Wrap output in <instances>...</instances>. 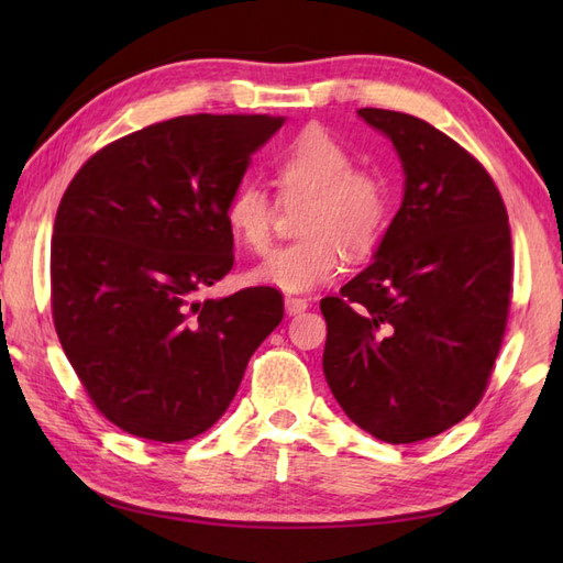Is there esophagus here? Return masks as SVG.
<instances>
[{
  "mask_svg": "<svg viewBox=\"0 0 563 563\" xmlns=\"http://www.w3.org/2000/svg\"><path fill=\"white\" fill-rule=\"evenodd\" d=\"M307 307H309V302L305 300V297H292V295L285 297V312H288L290 317L302 314Z\"/></svg>",
  "mask_w": 563,
  "mask_h": 563,
  "instance_id": "esophagus-1",
  "label": "esophagus"
}]
</instances>
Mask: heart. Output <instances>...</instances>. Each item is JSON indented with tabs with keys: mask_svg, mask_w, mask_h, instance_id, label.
<instances>
[{
	"mask_svg": "<svg viewBox=\"0 0 563 563\" xmlns=\"http://www.w3.org/2000/svg\"><path fill=\"white\" fill-rule=\"evenodd\" d=\"M280 194L309 196L300 230L307 234L275 249L251 271V280L283 292H309L331 283L345 266V249L365 256L385 232L389 188L375 172L355 169L353 154L324 125H307L273 154ZM275 202L256 181L232 190L224 206L230 232L251 251L271 244Z\"/></svg>",
	"mask_w": 563,
	"mask_h": 563,
	"instance_id": "heart-1",
	"label": "heart"
}]
</instances>
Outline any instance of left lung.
Segmentation results:
<instances>
[{
  "instance_id": "1",
  "label": "left lung",
  "mask_w": 563,
  "mask_h": 563,
  "mask_svg": "<svg viewBox=\"0 0 563 563\" xmlns=\"http://www.w3.org/2000/svg\"><path fill=\"white\" fill-rule=\"evenodd\" d=\"M357 115L399 154L404 198L373 263L321 300L324 377L355 426L406 445L486 389L510 305V227L484 166L421 118Z\"/></svg>"
}]
</instances>
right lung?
<instances>
[{
  "instance_id": "obj_1",
  "label": "right lung",
  "mask_w": 563,
  "mask_h": 563,
  "mask_svg": "<svg viewBox=\"0 0 563 563\" xmlns=\"http://www.w3.org/2000/svg\"><path fill=\"white\" fill-rule=\"evenodd\" d=\"M283 115H181L111 142L59 200L53 319L97 409L125 433L181 442L232 404L283 297L198 292L234 263L224 206Z\"/></svg>"
}]
</instances>
